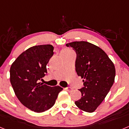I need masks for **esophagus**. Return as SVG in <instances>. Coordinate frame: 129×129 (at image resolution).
Wrapping results in <instances>:
<instances>
[{
	"label": "esophagus",
	"instance_id": "1",
	"mask_svg": "<svg viewBox=\"0 0 129 129\" xmlns=\"http://www.w3.org/2000/svg\"><path fill=\"white\" fill-rule=\"evenodd\" d=\"M65 90L68 91V92H72L73 90V88L72 87H67L65 88Z\"/></svg>",
	"mask_w": 129,
	"mask_h": 129
}]
</instances>
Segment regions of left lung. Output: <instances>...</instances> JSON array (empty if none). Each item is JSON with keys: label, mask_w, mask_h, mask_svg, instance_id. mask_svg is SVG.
<instances>
[{"label": "left lung", "mask_w": 129, "mask_h": 129, "mask_svg": "<svg viewBox=\"0 0 129 129\" xmlns=\"http://www.w3.org/2000/svg\"><path fill=\"white\" fill-rule=\"evenodd\" d=\"M76 52V70L83 79L82 97L75 104L86 112H93L105 100L114 82L116 69L107 53L99 46L86 41L67 44Z\"/></svg>", "instance_id": "left-lung-1"}]
</instances>
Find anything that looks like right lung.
<instances>
[{"mask_svg":"<svg viewBox=\"0 0 129 129\" xmlns=\"http://www.w3.org/2000/svg\"><path fill=\"white\" fill-rule=\"evenodd\" d=\"M53 54L51 44L32 46L22 52L10 68V82L16 96L35 112L52 108L62 90L61 86L52 87L39 82L47 73L46 64Z\"/></svg>","mask_w":129,"mask_h":129,"instance_id":"obj_1","label":"right lung"}]
</instances>
